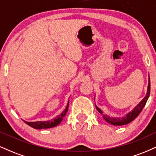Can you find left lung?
<instances>
[{
	"instance_id": "1",
	"label": "left lung",
	"mask_w": 156,
	"mask_h": 156,
	"mask_svg": "<svg viewBox=\"0 0 156 156\" xmlns=\"http://www.w3.org/2000/svg\"><path fill=\"white\" fill-rule=\"evenodd\" d=\"M150 76H149V79H148V86H147V94L145 97L141 100V101L140 103L138 104L134 108L131 112H128L126 115L124 116V117H110V116L107 115V114H103V111L101 110V108H98L97 105L96 108L97 110L101 114L103 115V119H105L107 122H108L109 124H112L113 125H124L126 124H128V123L130 122L135 119L136 117H137L139 116V114H140L142 109L144 108V105H145L147 101L148 98H149L150 96ZM95 98V96H94Z\"/></svg>"
}]
</instances>
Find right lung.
<instances>
[{
    "label": "right lung",
    "instance_id": "1",
    "mask_svg": "<svg viewBox=\"0 0 156 156\" xmlns=\"http://www.w3.org/2000/svg\"><path fill=\"white\" fill-rule=\"evenodd\" d=\"M68 107H69V101H68L67 107H66L63 112L61 113V114L57 116L56 117L53 118V119H50V120L37 122H26L24 120V122L27 125L31 126V128H35V129H46V128H53V127L57 126L58 124H60L61 122L63 119L64 117L66 115V114H67Z\"/></svg>",
    "mask_w": 156,
    "mask_h": 156
}]
</instances>
